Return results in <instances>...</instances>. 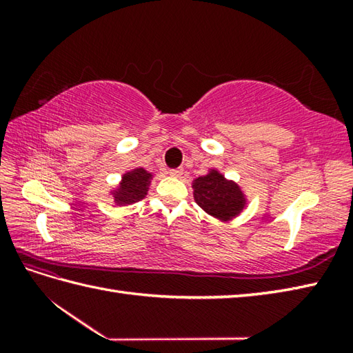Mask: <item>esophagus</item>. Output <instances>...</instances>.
Listing matches in <instances>:
<instances>
[{"mask_svg": "<svg viewBox=\"0 0 353 353\" xmlns=\"http://www.w3.org/2000/svg\"><path fill=\"white\" fill-rule=\"evenodd\" d=\"M168 174L171 177H181L183 174V170L182 168H172V170L168 171Z\"/></svg>", "mask_w": 353, "mask_h": 353, "instance_id": "esophagus-1", "label": "esophagus"}]
</instances>
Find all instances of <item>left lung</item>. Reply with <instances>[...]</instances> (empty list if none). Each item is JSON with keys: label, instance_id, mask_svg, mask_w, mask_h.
Wrapping results in <instances>:
<instances>
[{"label": "left lung", "instance_id": "8db88e82", "mask_svg": "<svg viewBox=\"0 0 353 353\" xmlns=\"http://www.w3.org/2000/svg\"><path fill=\"white\" fill-rule=\"evenodd\" d=\"M194 200L209 215L221 221H230L247 206V197L234 181L224 177L219 170L211 168L208 174L192 181Z\"/></svg>", "mask_w": 353, "mask_h": 353}]
</instances>
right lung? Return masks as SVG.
<instances>
[{"label": "right lung", "mask_w": 353, "mask_h": 353, "mask_svg": "<svg viewBox=\"0 0 353 353\" xmlns=\"http://www.w3.org/2000/svg\"><path fill=\"white\" fill-rule=\"evenodd\" d=\"M152 179L153 172H150L142 167L124 172L117 188L110 191L114 201L119 206L132 205L137 203V201H141L147 196Z\"/></svg>", "instance_id": "add662e5"}]
</instances>
